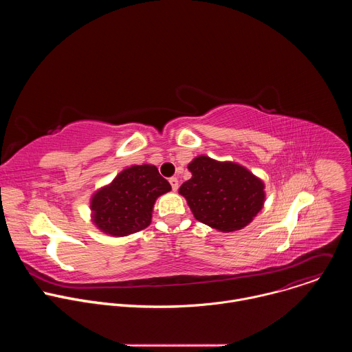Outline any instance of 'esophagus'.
Segmentation results:
<instances>
[{
    "mask_svg": "<svg viewBox=\"0 0 352 352\" xmlns=\"http://www.w3.org/2000/svg\"><path fill=\"white\" fill-rule=\"evenodd\" d=\"M170 184H171V188H173V190H177L178 189V179L175 178V177H173V178H170Z\"/></svg>",
    "mask_w": 352,
    "mask_h": 352,
    "instance_id": "obj_1",
    "label": "esophagus"
}]
</instances>
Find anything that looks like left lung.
<instances>
[{
	"mask_svg": "<svg viewBox=\"0 0 352 352\" xmlns=\"http://www.w3.org/2000/svg\"><path fill=\"white\" fill-rule=\"evenodd\" d=\"M188 170L192 178L181 185L179 193L197 221L231 232L248 226L262 210L265 184L245 167L199 156Z\"/></svg>",
	"mask_w": 352,
	"mask_h": 352,
	"instance_id": "1",
	"label": "left lung"
}]
</instances>
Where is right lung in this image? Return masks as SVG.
Returning a JSON list of instances; mask_svg holds the SVG:
<instances>
[{
    "instance_id": "right-lung-1",
    "label": "right lung",
    "mask_w": 352,
    "mask_h": 352,
    "mask_svg": "<svg viewBox=\"0 0 352 352\" xmlns=\"http://www.w3.org/2000/svg\"><path fill=\"white\" fill-rule=\"evenodd\" d=\"M171 185L155 166H132L114 181L98 189L90 202L96 227L113 236H125L146 228L152 221L156 199Z\"/></svg>"
}]
</instances>
